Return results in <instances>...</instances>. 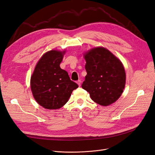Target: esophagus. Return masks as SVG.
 Segmentation results:
<instances>
[{
    "instance_id": "1",
    "label": "esophagus",
    "mask_w": 155,
    "mask_h": 155,
    "mask_svg": "<svg viewBox=\"0 0 155 155\" xmlns=\"http://www.w3.org/2000/svg\"><path fill=\"white\" fill-rule=\"evenodd\" d=\"M77 83H78V85L80 87L81 86V80H78V81H77Z\"/></svg>"
}]
</instances>
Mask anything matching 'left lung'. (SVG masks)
<instances>
[{
  "label": "left lung",
  "instance_id": "obj_1",
  "mask_svg": "<svg viewBox=\"0 0 155 155\" xmlns=\"http://www.w3.org/2000/svg\"><path fill=\"white\" fill-rule=\"evenodd\" d=\"M87 76L82 88L96 104L107 106L121 96L125 85L123 64L104 47L92 48L84 54Z\"/></svg>",
  "mask_w": 155,
  "mask_h": 155
}]
</instances>
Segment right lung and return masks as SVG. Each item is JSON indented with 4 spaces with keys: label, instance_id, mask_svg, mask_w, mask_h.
Instances as JSON below:
<instances>
[{
    "label": "right lung",
    "instance_id": "add662e5",
    "mask_svg": "<svg viewBox=\"0 0 155 155\" xmlns=\"http://www.w3.org/2000/svg\"><path fill=\"white\" fill-rule=\"evenodd\" d=\"M65 51L50 50L39 59L30 80L36 101L46 109H58L67 104L78 84L60 67Z\"/></svg>",
    "mask_w": 155,
    "mask_h": 155
}]
</instances>
